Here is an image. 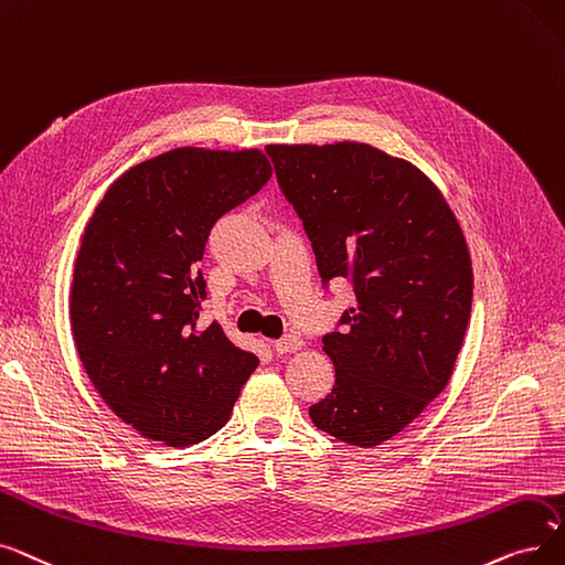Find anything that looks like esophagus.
<instances>
[{
  "label": "esophagus",
  "instance_id": "esophagus-1",
  "mask_svg": "<svg viewBox=\"0 0 565 565\" xmlns=\"http://www.w3.org/2000/svg\"><path fill=\"white\" fill-rule=\"evenodd\" d=\"M303 347V340L299 335H285L280 340L274 342V349L278 354H287V352H299V349Z\"/></svg>",
  "mask_w": 565,
  "mask_h": 565
}]
</instances>
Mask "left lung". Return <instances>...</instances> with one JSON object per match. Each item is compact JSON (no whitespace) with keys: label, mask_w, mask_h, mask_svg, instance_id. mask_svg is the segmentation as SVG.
<instances>
[{"label":"left lung","mask_w":565,"mask_h":565,"mask_svg":"<svg viewBox=\"0 0 565 565\" xmlns=\"http://www.w3.org/2000/svg\"><path fill=\"white\" fill-rule=\"evenodd\" d=\"M312 241L319 276L354 282L344 331L324 335L333 391L310 407L331 437L372 448L402 433L450 382L473 271L439 185L365 142L268 145Z\"/></svg>","instance_id":"left-lung-1"}]
</instances>
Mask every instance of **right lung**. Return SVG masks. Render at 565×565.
<instances>
[{
    "instance_id": "add662e5",
    "label": "right lung",
    "mask_w": 565,
    "mask_h": 565,
    "mask_svg": "<svg viewBox=\"0 0 565 565\" xmlns=\"http://www.w3.org/2000/svg\"><path fill=\"white\" fill-rule=\"evenodd\" d=\"M271 172L259 149L179 147L113 181L85 225L68 294L77 356L147 439L183 448L216 435L259 365L218 321L198 329V262L213 223Z\"/></svg>"
}]
</instances>
